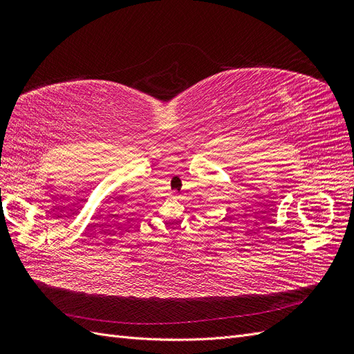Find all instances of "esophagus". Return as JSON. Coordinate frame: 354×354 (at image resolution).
<instances>
[{
	"mask_svg": "<svg viewBox=\"0 0 354 354\" xmlns=\"http://www.w3.org/2000/svg\"><path fill=\"white\" fill-rule=\"evenodd\" d=\"M169 196H171V198H178V195H177V194H171Z\"/></svg>",
	"mask_w": 354,
	"mask_h": 354,
	"instance_id": "esophagus-1",
	"label": "esophagus"
}]
</instances>
